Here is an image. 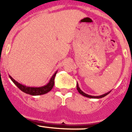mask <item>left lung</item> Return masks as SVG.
I'll list each match as a JSON object with an SVG mask.
<instances>
[{
  "mask_svg": "<svg viewBox=\"0 0 132 132\" xmlns=\"http://www.w3.org/2000/svg\"><path fill=\"white\" fill-rule=\"evenodd\" d=\"M77 89L78 92L80 93L81 95H82L83 96H84V97H88V98H102V97H105L106 95H107L108 94H110V92H109L106 93V94H104L103 95H100V96H92V95H88V94H86L85 93H84V92L82 91V90L80 88L79 86H78V83H77Z\"/></svg>",
  "mask_w": 132,
  "mask_h": 132,
  "instance_id": "1",
  "label": "left lung"
}]
</instances>
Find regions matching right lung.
<instances>
[{"label":"right lung","instance_id":"right-lung-1","mask_svg":"<svg viewBox=\"0 0 132 132\" xmlns=\"http://www.w3.org/2000/svg\"><path fill=\"white\" fill-rule=\"evenodd\" d=\"M57 72V71L55 72V73L52 75V77L50 78L48 84H47L45 85L42 86V87H27V86L23 85L20 84V83L17 82L10 75H9V77L11 79V80L14 82L15 85L17 86L19 89L22 90L24 93H26V94L31 95H40L47 94V93H48V92H50V90L52 89L54 85V78Z\"/></svg>","mask_w":132,"mask_h":132}]
</instances>
